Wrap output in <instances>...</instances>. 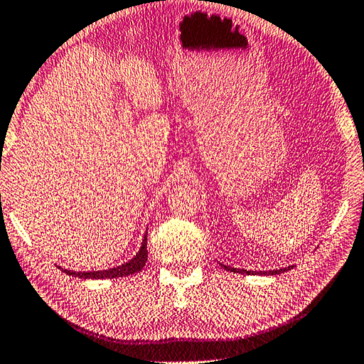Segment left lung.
<instances>
[{"label": "left lung", "mask_w": 364, "mask_h": 364, "mask_svg": "<svg viewBox=\"0 0 364 364\" xmlns=\"http://www.w3.org/2000/svg\"><path fill=\"white\" fill-rule=\"evenodd\" d=\"M226 272H235V273H242V274H256V272H247V269H237V268H231V267H228V265H222ZM293 267H287V268H281V269H273V272H264V273H257V274H267V276H269V274H281V273H284V272H289V269H291Z\"/></svg>", "instance_id": "left-lung-1"}]
</instances>
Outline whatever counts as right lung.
Listing matches in <instances>:
<instances>
[{
    "label": "right lung",
    "instance_id": "1",
    "mask_svg": "<svg viewBox=\"0 0 364 364\" xmlns=\"http://www.w3.org/2000/svg\"><path fill=\"white\" fill-rule=\"evenodd\" d=\"M146 262H147V234L144 235V240L138 255L124 265L109 268V269H102V272H71V269H62V272L80 279H116V277H125V276L141 272L144 265H146Z\"/></svg>",
    "mask_w": 364,
    "mask_h": 364
}]
</instances>
